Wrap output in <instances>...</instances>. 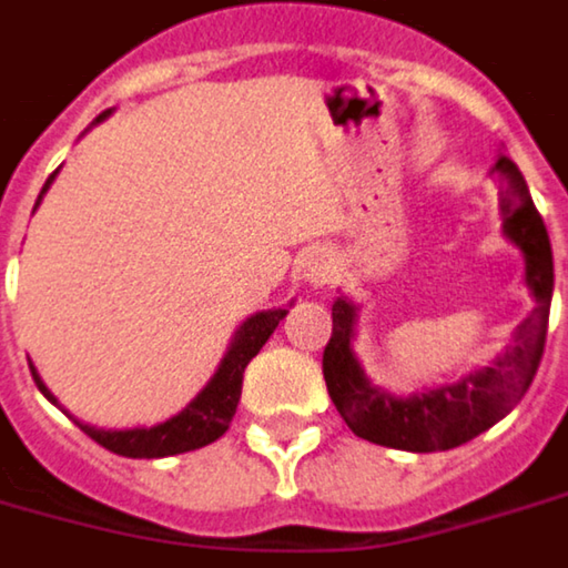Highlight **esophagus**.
I'll use <instances>...</instances> for the list:
<instances>
[{"mask_svg": "<svg viewBox=\"0 0 568 568\" xmlns=\"http://www.w3.org/2000/svg\"><path fill=\"white\" fill-rule=\"evenodd\" d=\"M333 270H336V261H333L331 252L322 250V246L307 250V255L302 258V275L310 287H324V284L333 278Z\"/></svg>", "mask_w": 568, "mask_h": 568, "instance_id": "esophagus-1", "label": "esophagus"}]
</instances>
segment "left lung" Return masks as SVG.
Here are the masks:
<instances>
[{"mask_svg": "<svg viewBox=\"0 0 568 568\" xmlns=\"http://www.w3.org/2000/svg\"><path fill=\"white\" fill-rule=\"evenodd\" d=\"M491 178L500 183L503 235L523 252L526 284L535 295V310L517 327L515 344H508L506 353H500L488 367L425 394L394 396L385 387L373 385L358 365L353 353L358 307L347 295L336 298L333 336L322 358L324 382L347 428L367 443L414 454L457 448L500 423L526 396L535 379L546 347L555 290L549 232L531 203L520 169L506 154L491 166Z\"/></svg>", "mask_w": 568, "mask_h": 568, "instance_id": "1", "label": "left lung"}]
</instances>
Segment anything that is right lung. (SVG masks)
<instances>
[{
  "label": "right lung",
  "mask_w": 568,
  "mask_h": 568,
  "mask_svg": "<svg viewBox=\"0 0 568 568\" xmlns=\"http://www.w3.org/2000/svg\"><path fill=\"white\" fill-rule=\"evenodd\" d=\"M109 114L111 109L103 111V114H100L91 125L103 123ZM57 172H60V169H57ZM57 172H53L45 181V186H42L40 197H37V206H40L42 195L51 189ZM37 206H33V210H37ZM284 316H287V310L278 307V310H264V313H255V316L246 318V322L235 331L230 351L224 353L215 376L206 382V387H203L201 394L189 402L181 414L166 419V423L152 425V428L105 430V428H97V425L80 423V419H74V416L68 414L60 402H57V396L48 390L42 376L37 373V367H33L31 362H28V365H31V376L33 382H37V387L42 390V396H45L51 405L65 410V414L80 425L82 434H89L97 445L114 450V454H120V457H132V459L174 457V454H183V450L203 448V445L215 443L217 436L226 434L232 416H235L237 399H241V385H244L246 365H250L252 356H258V351L266 344V338L273 336V331L278 327V322Z\"/></svg>",
  "instance_id": "right-lung-1"
}]
</instances>
